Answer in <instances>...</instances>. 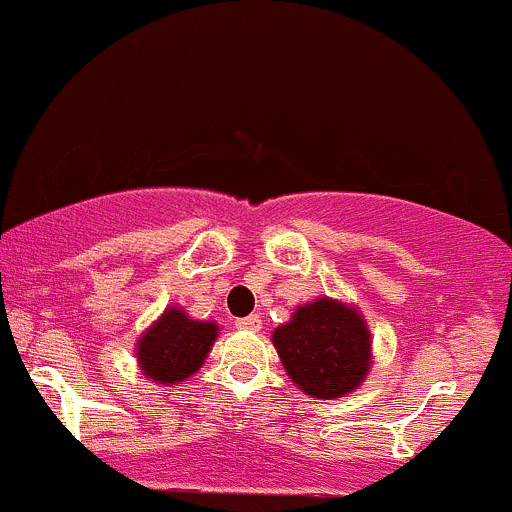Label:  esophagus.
Wrapping results in <instances>:
<instances>
[{"mask_svg": "<svg viewBox=\"0 0 512 512\" xmlns=\"http://www.w3.org/2000/svg\"><path fill=\"white\" fill-rule=\"evenodd\" d=\"M235 325H238L240 330H250V333H257V330L262 328V320H260V316H247V318L235 320Z\"/></svg>", "mask_w": 512, "mask_h": 512, "instance_id": "1", "label": "esophagus"}]
</instances>
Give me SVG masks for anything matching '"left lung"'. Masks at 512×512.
I'll return each instance as SVG.
<instances>
[{"label":"left lung","mask_w":512,"mask_h":512,"mask_svg":"<svg viewBox=\"0 0 512 512\" xmlns=\"http://www.w3.org/2000/svg\"><path fill=\"white\" fill-rule=\"evenodd\" d=\"M286 376L311 398L335 401L367 379L372 333L355 303L320 296L291 313L272 333Z\"/></svg>","instance_id":"1"}]
</instances>
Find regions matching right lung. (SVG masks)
Here are the masks:
<instances>
[{"instance_id": "add662e5", "label": "right lung", "mask_w": 512, "mask_h": 512, "mask_svg": "<svg viewBox=\"0 0 512 512\" xmlns=\"http://www.w3.org/2000/svg\"><path fill=\"white\" fill-rule=\"evenodd\" d=\"M218 333L221 328L216 320H196L182 306H167L138 335L136 359L140 372L153 384H182L199 372Z\"/></svg>"}]
</instances>
